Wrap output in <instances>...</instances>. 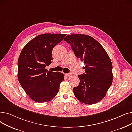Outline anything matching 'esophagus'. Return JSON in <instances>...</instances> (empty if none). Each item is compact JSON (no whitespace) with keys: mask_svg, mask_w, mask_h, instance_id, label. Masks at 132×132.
<instances>
[{"mask_svg":"<svg viewBox=\"0 0 132 132\" xmlns=\"http://www.w3.org/2000/svg\"><path fill=\"white\" fill-rule=\"evenodd\" d=\"M72 73H67V74H65V76L67 77H70L71 76H72Z\"/></svg>","mask_w":132,"mask_h":132,"instance_id":"obj_1","label":"esophagus"}]
</instances>
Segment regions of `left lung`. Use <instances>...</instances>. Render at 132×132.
<instances>
[{"instance_id": "8db88e82", "label": "left lung", "mask_w": 132, "mask_h": 132, "mask_svg": "<svg viewBox=\"0 0 132 132\" xmlns=\"http://www.w3.org/2000/svg\"><path fill=\"white\" fill-rule=\"evenodd\" d=\"M72 47L77 58L84 61L85 73L78 75L80 82L73 91L77 99L92 105L104 98L112 84V64L106 51L95 39L73 34L64 39Z\"/></svg>"}]
</instances>
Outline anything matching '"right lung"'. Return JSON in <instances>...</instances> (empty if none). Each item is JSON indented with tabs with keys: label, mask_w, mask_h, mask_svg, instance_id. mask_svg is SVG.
Instances as JSON below:
<instances>
[{
	"label": "right lung",
	"mask_w": 132,
	"mask_h": 132,
	"mask_svg": "<svg viewBox=\"0 0 132 132\" xmlns=\"http://www.w3.org/2000/svg\"><path fill=\"white\" fill-rule=\"evenodd\" d=\"M66 34L45 33L28 42L18 61V79L26 93L34 101L48 102L58 93L60 84L64 80L62 73L48 71L54 47Z\"/></svg>",
	"instance_id": "obj_1"
}]
</instances>
